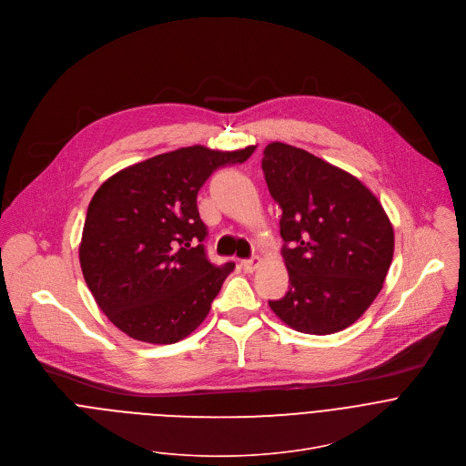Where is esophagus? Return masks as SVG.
<instances>
[{
	"instance_id": "obj_1",
	"label": "esophagus",
	"mask_w": 466,
	"mask_h": 466,
	"mask_svg": "<svg viewBox=\"0 0 466 466\" xmlns=\"http://www.w3.org/2000/svg\"><path fill=\"white\" fill-rule=\"evenodd\" d=\"M259 263H261V259H259L258 256H254V258H250V259H243V261H241V267H243L245 272H254V270L259 267Z\"/></svg>"
}]
</instances>
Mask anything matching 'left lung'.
<instances>
[{"label":"left lung","instance_id":"8db88e82","mask_svg":"<svg viewBox=\"0 0 466 466\" xmlns=\"http://www.w3.org/2000/svg\"><path fill=\"white\" fill-rule=\"evenodd\" d=\"M261 167L283 210L290 283L270 309L303 334L345 330L378 298L392 263L394 228L385 208L358 177L303 148L268 143Z\"/></svg>","mask_w":466,"mask_h":466}]
</instances>
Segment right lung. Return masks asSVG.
<instances>
[{
	"mask_svg": "<svg viewBox=\"0 0 466 466\" xmlns=\"http://www.w3.org/2000/svg\"><path fill=\"white\" fill-rule=\"evenodd\" d=\"M254 150L177 148L116 172L96 190L79 263L97 307L121 332L170 345L203 323L234 263L207 259L196 198L216 168Z\"/></svg>",
	"mask_w": 466,
	"mask_h": 466,
	"instance_id": "right-lung-1",
	"label": "right lung"
}]
</instances>
